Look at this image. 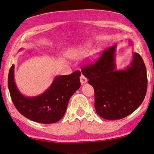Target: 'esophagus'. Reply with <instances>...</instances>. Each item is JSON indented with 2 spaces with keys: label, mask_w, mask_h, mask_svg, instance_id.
<instances>
[{
  "label": "esophagus",
  "mask_w": 154,
  "mask_h": 154,
  "mask_svg": "<svg viewBox=\"0 0 154 154\" xmlns=\"http://www.w3.org/2000/svg\"><path fill=\"white\" fill-rule=\"evenodd\" d=\"M87 82H88L87 78L85 77L84 75H81V77H80V82H81V83H82V84L83 85V84H85V83H86Z\"/></svg>",
  "instance_id": "34e87169"
}]
</instances>
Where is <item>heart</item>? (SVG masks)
Masks as SVG:
<instances>
[{"instance_id": "1", "label": "heart", "mask_w": 154, "mask_h": 154, "mask_svg": "<svg viewBox=\"0 0 154 154\" xmlns=\"http://www.w3.org/2000/svg\"><path fill=\"white\" fill-rule=\"evenodd\" d=\"M92 46L90 43H85L82 45H79L75 48H72L71 49L68 51V55L70 58L75 60H78L84 58L88 54L90 53V51L92 50ZM100 50V49H95L91 52L90 59V60H94L99 56Z\"/></svg>"}]
</instances>
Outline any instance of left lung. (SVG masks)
<instances>
[{
    "instance_id": "left-lung-1",
    "label": "left lung",
    "mask_w": 154,
    "mask_h": 154,
    "mask_svg": "<svg viewBox=\"0 0 154 154\" xmlns=\"http://www.w3.org/2000/svg\"><path fill=\"white\" fill-rule=\"evenodd\" d=\"M130 45H133L128 40ZM117 44L103 52L94 64L82 69L88 83L95 92V109L108 120L124 118L134 112L144 100L147 88V71L139 54L132 52V60L124 69H117Z\"/></svg>"
}]
</instances>
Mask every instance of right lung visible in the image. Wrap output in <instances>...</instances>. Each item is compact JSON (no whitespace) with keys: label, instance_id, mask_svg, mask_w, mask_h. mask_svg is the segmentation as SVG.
I'll use <instances>...</instances> for the list:
<instances>
[{"label":"right lung","instance_id":"add662e5","mask_svg":"<svg viewBox=\"0 0 154 154\" xmlns=\"http://www.w3.org/2000/svg\"><path fill=\"white\" fill-rule=\"evenodd\" d=\"M14 68L13 64L9 70L8 87L17 111L26 118L38 123L48 124L60 120L66 112L70 98L81 86V72L57 75L50 86L43 94L27 96L21 93L17 87L14 79Z\"/></svg>","mask_w":154,"mask_h":154}]
</instances>
